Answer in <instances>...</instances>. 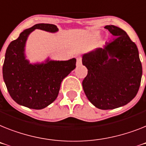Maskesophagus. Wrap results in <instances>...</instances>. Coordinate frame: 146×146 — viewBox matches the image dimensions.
Returning <instances> with one entry per match:
<instances>
[{
  "label": "esophagus",
  "instance_id": "34e87169",
  "mask_svg": "<svg viewBox=\"0 0 146 146\" xmlns=\"http://www.w3.org/2000/svg\"><path fill=\"white\" fill-rule=\"evenodd\" d=\"M82 64V58L79 57V58H77V62H76V65L77 66H80Z\"/></svg>",
  "mask_w": 146,
  "mask_h": 146
}]
</instances>
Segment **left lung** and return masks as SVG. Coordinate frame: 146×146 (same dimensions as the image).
Returning <instances> with one entry per match:
<instances>
[{"instance_id": "obj_1", "label": "left lung", "mask_w": 146, "mask_h": 146, "mask_svg": "<svg viewBox=\"0 0 146 146\" xmlns=\"http://www.w3.org/2000/svg\"><path fill=\"white\" fill-rule=\"evenodd\" d=\"M105 28L116 38L103 47L83 55L82 64L88 75L82 87L95 107L111 110L127 105L135 97L143 68L137 46L125 32L113 25Z\"/></svg>"}]
</instances>
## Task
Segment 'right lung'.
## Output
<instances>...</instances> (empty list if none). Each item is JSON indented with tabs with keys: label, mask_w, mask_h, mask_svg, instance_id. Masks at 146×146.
Returning a JSON list of instances; mask_svg holds the SVG:
<instances>
[{
	"label": "right lung",
	"mask_w": 146,
	"mask_h": 146,
	"mask_svg": "<svg viewBox=\"0 0 146 146\" xmlns=\"http://www.w3.org/2000/svg\"><path fill=\"white\" fill-rule=\"evenodd\" d=\"M36 29L52 33L58 31L56 25L50 24H37L24 29L7 47L3 78L9 94L15 102L40 110L56 100L62 80L76 68V59L55 61L47 58L41 63H29L26 58V42L29 34Z\"/></svg>",
	"instance_id": "right-lung-1"
}]
</instances>
